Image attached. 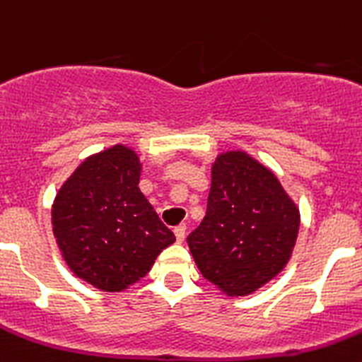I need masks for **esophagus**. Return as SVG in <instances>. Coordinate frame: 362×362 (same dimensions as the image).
<instances>
[{
	"instance_id": "obj_1",
	"label": "esophagus",
	"mask_w": 362,
	"mask_h": 362,
	"mask_svg": "<svg viewBox=\"0 0 362 362\" xmlns=\"http://www.w3.org/2000/svg\"><path fill=\"white\" fill-rule=\"evenodd\" d=\"M174 233H175V239H177V243H183L185 241V235H187V226H185V225L175 226Z\"/></svg>"
}]
</instances>
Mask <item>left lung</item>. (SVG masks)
Wrapping results in <instances>:
<instances>
[{
  "mask_svg": "<svg viewBox=\"0 0 362 362\" xmlns=\"http://www.w3.org/2000/svg\"><path fill=\"white\" fill-rule=\"evenodd\" d=\"M299 223V206L277 175L245 150H226L212 163L206 216L187 241L204 279L243 297L283 272Z\"/></svg>",
  "mask_w": 362,
  "mask_h": 362,
  "instance_id": "left-lung-1",
  "label": "left lung"
}]
</instances>
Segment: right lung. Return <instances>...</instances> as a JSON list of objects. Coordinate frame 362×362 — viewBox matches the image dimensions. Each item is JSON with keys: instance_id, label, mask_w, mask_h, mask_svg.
<instances>
[{"instance_id": "add662e5", "label": "right lung", "mask_w": 362, "mask_h": 362, "mask_svg": "<svg viewBox=\"0 0 362 362\" xmlns=\"http://www.w3.org/2000/svg\"><path fill=\"white\" fill-rule=\"evenodd\" d=\"M143 163L127 145L95 152L69 175L52 203V232L74 276L101 292L139 283L175 241L139 190Z\"/></svg>"}]
</instances>
